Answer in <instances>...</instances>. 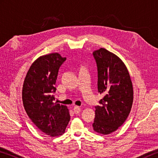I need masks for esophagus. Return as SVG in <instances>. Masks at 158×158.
<instances>
[{
  "label": "esophagus",
  "mask_w": 158,
  "mask_h": 158,
  "mask_svg": "<svg viewBox=\"0 0 158 158\" xmlns=\"http://www.w3.org/2000/svg\"><path fill=\"white\" fill-rule=\"evenodd\" d=\"M73 111L74 112V114H78L80 111H81V108L79 107V106H74V109H73Z\"/></svg>",
  "instance_id": "esophagus-1"
}]
</instances>
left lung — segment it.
Segmentation results:
<instances>
[{
  "instance_id": "obj_1",
  "label": "left lung",
  "mask_w": 158,
  "mask_h": 158,
  "mask_svg": "<svg viewBox=\"0 0 158 158\" xmlns=\"http://www.w3.org/2000/svg\"><path fill=\"white\" fill-rule=\"evenodd\" d=\"M98 71V92L104 97L95 106L93 127L109 135L123 124L133 102V88L123 62L114 53L100 48L93 53Z\"/></svg>"
}]
</instances>
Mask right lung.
Wrapping results in <instances>:
<instances>
[{
	"label": "right lung",
	"mask_w": 158,
	"mask_h": 158,
	"mask_svg": "<svg viewBox=\"0 0 158 158\" xmlns=\"http://www.w3.org/2000/svg\"><path fill=\"white\" fill-rule=\"evenodd\" d=\"M65 60L58 53L37 58L28 69L23 85V104L28 117L41 132L51 137L62 135L70 119L67 106L54 102V85Z\"/></svg>",
	"instance_id": "1"
}]
</instances>
